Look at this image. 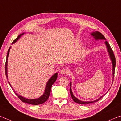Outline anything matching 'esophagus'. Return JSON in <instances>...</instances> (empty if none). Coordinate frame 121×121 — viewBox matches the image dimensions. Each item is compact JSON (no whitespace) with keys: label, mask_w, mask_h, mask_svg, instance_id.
I'll list each match as a JSON object with an SVG mask.
<instances>
[{"label":"esophagus","mask_w":121,"mask_h":121,"mask_svg":"<svg viewBox=\"0 0 121 121\" xmlns=\"http://www.w3.org/2000/svg\"><path fill=\"white\" fill-rule=\"evenodd\" d=\"M69 73V71L67 68H63L60 71V74L61 75H67Z\"/></svg>","instance_id":"obj_1"}]
</instances>
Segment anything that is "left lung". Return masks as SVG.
Returning <instances> with one entry per match:
<instances>
[{
  "instance_id": "left-lung-1",
  "label": "left lung",
  "mask_w": 121,
  "mask_h": 121,
  "mask_svg": "<svg viewBox=\"0 0 121 121\" xmlns=\"http://www.w3.org/2000/svg\"><path fill=\"white\" fill-rule=\"evenodd\" d=\"M92 36L93 37V38L95 39V40H99V39H104L106 40V38L105 37L103 36V35L102 34L100 33L99 31H95V32H92L91 34ZM105 45L106 46V48H107V51L108 53H109L110 58L111 59V60L112 61V76H113V78L114 76V73H115V65H116V60H115V56L113 51H112V48H110V46L109 45V43H108L107 41H105ZM70 95H71V97L72 98V99H73V101H74L76 103L79 104H90V103H93V102H95L101 99V98L103 97V96H101V97L99 98V99H98L97 100H95V101H82L81 100H79V99H78L77 98H76L73 95V94L72 91H71V83H70Z\"/></svg>"
}]
</instances>
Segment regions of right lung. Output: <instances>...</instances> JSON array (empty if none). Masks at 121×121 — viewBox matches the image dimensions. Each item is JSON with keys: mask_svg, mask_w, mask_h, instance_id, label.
<instances>
[{"mask_svg": "<svg viewBox=\"0 0 121 121\" xmlns=\"http://www.w3.org/2000/svg\"><path fill=\"white\" fill-rule=\"evenodd\" d=\"M24 34V32L22 33L21 34H20L19 36L16 38L15 40H14L12 44H14V43H15L16 41H17L18 39L21 37ZM10 48H9L8 50V52H7V57H6V63H5V73H6V76L7 77V78L8 79V76H7V60H8V57H9V51H10ZM57 77H58V73H56L55 74L53 75L52 77L50 78V79H49L48 81V83H46V87H45V92L43 95L40 97L37 98V99H26V98H24L22 96L20 95H18V94L16 93V92L15 94L16 95L19 97V99L21 100L22 102H26V103L27 104H31V105H39V104H43L48 99L49 97H50V92H51V87H52V85L54 84L55 82L56 81ZM8 83H9V85L11 86V87H12V89H13V90H14L13 87H12V86L11 85V84L9 83V82H8ZM14 92H15V91H14Z\"/></svg>", "mask_w": 121, "mask_h": 121, "instance_id": "add662e5", "label": "right lung"}]
</instances>
